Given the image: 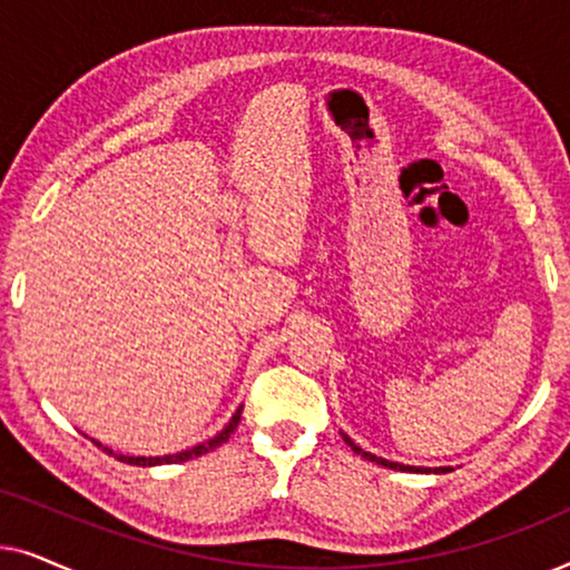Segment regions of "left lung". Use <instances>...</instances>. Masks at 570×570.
Returning <instances> with one entry per match:
<instances>
[{"instance_id": "8db88e82", "label": "left lung", "mask_w": 570, "mask_h": 570, "mask_svg": "<svg viewBox=\"0 0 570 570\" xmlns=\"http://www.w3.org/2000/svg\"><path fill=\"white\" fill-rule=\"evenodd\" d=\"M345 441H347V446L355 451V454H361L363 459H368V462H376V464H381V466H389V470H400V472H431V470H425V466H404V464L389 462V459H381V456H376V454H368V451H363L361 446H355V443L350 441V439H345ZM439 472H446V466H441Z\"/></svg>"}]
</instances>
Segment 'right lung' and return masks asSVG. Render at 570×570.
<instances>
[{
  "label": "right lung",
  "instance_id": "add662e5",
  "mask_svg": "<svg viewBox=\"0 0 570 570\" xmlns=\"http://www.w3.org/2000/svg\"><path fill=\"white\" fill-rule=\"evenodd\" d=\"M240 410H244V407H238V412H236V415H233L230 423L225 425L223 431L215 435V439H209V441H205V443H199V446H194V449H189V451H178V454H170V456H121V454H114L111 449L100 446L98 441H96V446H100V449L106 451V454L116 456V459H119V462H124V464L153 466V464H178V462H189V459H194V456H202V454H207V451H215L217 446H223V443L230 439V433L236 431V425H238V420H240Z\"/></svg>",
  "mask_w": 570,
  "mask_h": 570
}]
</instances>
